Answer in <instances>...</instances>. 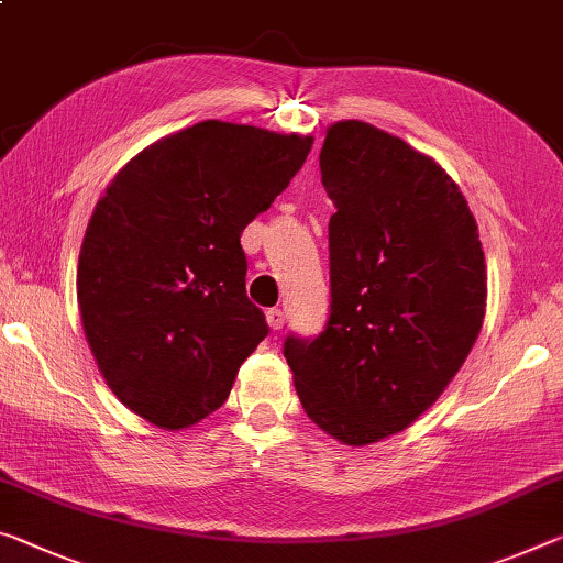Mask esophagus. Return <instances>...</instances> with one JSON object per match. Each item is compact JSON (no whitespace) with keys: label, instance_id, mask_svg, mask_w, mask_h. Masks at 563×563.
<instances>
[{"label":"esophagus","instance_id":"obj_1","mask_svg":"<svg viewBox=\"0 0 563 563\" xmlns=\"http://www.w3.org/2000/svg\"><path fill=\"white\" fill-rule=\"evenodd\" d=\"M265 318H267V325H271L273 330H280L285 325V313L280 308H271L265 313Z\"/></svg>","mask_w":563,"mask_h":563}]
</instances>
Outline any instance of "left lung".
I'll return each instance as SVG.
<instances>
[{
	"label": "left lung",
	"instance_id": "8db88e82",
	"mask_svg": "<svg viewBox=\"0 0 563 563\" xmlns=\"http://www.w3.org/2000/svg\"><path fill=\"white\" fill-rule=\"evenodd\" d=\"M320 175L330 316L283 343L308 418L365 445L416 421L466 361L486 310L476 220L445 169L368 122L328 130Z\"/></svg>",
	"mask_w": 563,
	"mask_h": 563
}]
</instances>
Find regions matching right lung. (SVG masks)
<instances>
[{
    "instance_id": "right-lung-1",
    "label": "right lung",
    "mask_w": 563,
    "mask_h": 563,
    "mask_svg": "<svg viewBox=\"0 0 563 563\" xmlns=\"http://www.w3.org/2000/svg\"><path fill=\"white\" fill-rule=\"evenodd\" d=\"M313 137L205 120L142 150L104 190L77 300L107 386L159 428L225 404L267 335L240 235L288 187Z\"/></svg>"
}]
</instances>
